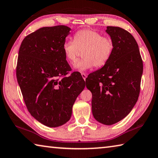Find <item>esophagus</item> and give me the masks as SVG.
I'll return each instance as SVG.
<instances>
[{
    "mask_svg": "<svg viewBox=\"0 0 158 158\" xmlns=\"http://www.w3.org/2000/svg\"><path fill=\"white\" fill-rule=\"evenodd\" d=\"M82 75V78H83L84 80H85H85H86V77H87V75L86 74H85V73H82L81 74Z\"/></svg>",
    "mask_w": 158,
    "mask_h": 158,
    "instance_id": "1",
    "label": "esophagus"
}]
</instances>
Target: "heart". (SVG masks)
<instances>
[{"mask_svg":"<svg viewBox=\"0 0 158 158\" xmlns=\"http://www.w3.org/2000/svg\"><path fill=\"white\" fill-rule=\"evenodd\" d=\"M73 40H66L63 44V52L66 60L73 62L82 51V59L73 64L75 71L85 73L94 66L101 67L108 62L114 50V44L109 37H102L98 32L83 29L74 34Z\"/></svg>","mask_w":158,"mask_h":158,"instance_id":"1","label":"heart"}]
</instances>
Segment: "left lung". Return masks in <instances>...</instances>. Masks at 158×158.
<instances>
[{"label": "left lung", "mask_w": 158, "mask_h": 158, "mask_svg": "<svg viewBox=\"0 0 158 158\" xmlns=\"http://www.w3.org/2000/svg\"><path fill=\"white\" fill-rule=\"evenodd\" d=\"M114 44L113 52L101 69L87 77L92 94L95 119L104 125L118 122L128 115L139 97L143 62L139 46L131 33L119 27L107 26Z\"/></svg>", "instance_id": "1"}]
</instances>
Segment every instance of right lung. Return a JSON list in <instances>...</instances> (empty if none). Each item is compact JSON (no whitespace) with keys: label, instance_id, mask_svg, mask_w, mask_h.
Instances as JSON below:
<instances>
[{"label":"right lung","instance_id":"right-lung-1","mask_svg":"<svg viewBox=\"0 0 158 158\" xmlns=\"http://www.w3.org/2000/svg\"><path fill=\"white\" fill-rule=\"evenodd\" d=\"M70 30L65 26L41 27L25 37L19 51L16 77L25 103L36 120L50 128L69 121L85 87L77 73L65 76L71 67L62 46Z\"/></svg>","mask_w":158,"mask_h":158}]
</instances>
